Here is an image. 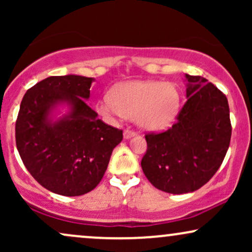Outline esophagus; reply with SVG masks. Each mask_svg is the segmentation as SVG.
Returning a JSON list of instances; mask_svg holds the SVG:
<instances>
[{"mask_svg":"<svg viewBox=\"0 0 252 252\" xmlns=\"http://www.w3.org/2000/svg\"><path fill=\"white\" fill-rule=\"evenodd\" d=\"M135 135H137V132H136L135 130L126 129V130H124V132H123L124 138H126V140H128V138H130V137H132V136H135Z\"/></svg>","mask_w":252,"mask_h":252,"instance_id":"esophagus-1","label":"esophagus"}]
</instances>
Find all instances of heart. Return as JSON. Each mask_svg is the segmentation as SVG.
Instances as JSON below:
<instances>
[{
    "mask_svg": "<svg viewBox=\"0 0 252 252\" xmlns=\"http://www.w3.org/2000/svg\"><path fill=\"white\" fill-rule=\"evenodd\" d=\"M180 94L173 83L135 80L121 83L98 103L103 116L136 117L148 130H164L175 121L180 108Z\"/></svg>",
    "mask_w": 252,
    "mask_h": 252,
    "instance_id": "b5f03b06",
    "label": "heart"
}]
</instances>
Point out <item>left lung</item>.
<instances>
[{
  "label": "left lung",
  "instance_id": "obj_1",
  "mask_svg": "<svg viewBox=\"0 0 252 252\" xmlns=\"http://www.w3.org/2000/svg\"><path fill=\"white\" fill-rule=\"evenodd\" d=\"M187 100L172 128L146 134L141 161L158 189L173 194L194 192L216 174L230 146L227 98L200 76L186 74Z\"/></svg>",
  "mask_w": 252,
  "mask_h": 252
}]
</instances>
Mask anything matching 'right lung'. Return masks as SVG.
<instances>
[{"mask_svg":"<svg viewBox=\"0 0 252 252\" xmlns=\"http://www.w3.org/2000/svg\"><path fill=\"white\" fill-rule=\"evenodd\" d=\"M94 78L53 76L28 89L15 124L21 160L46 189L65 196L83 195L99 184L122 130L99 120L86 104ZM60 102L70 112L58 121L50 112Z\"/></svg>","mask_w":252,"mask_h":252,"instance_id":"1","label":"right lung"}]
</instances>
